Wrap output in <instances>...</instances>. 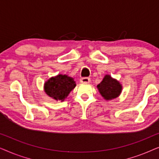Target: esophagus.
Wrapping results in <instances>:
<instances>
[{
    "label": "esophagus",
    "mask_w": 159,
    "mask_h": 159,
    "mask_svg": "<svg viewBox=\"0 0 159 159\" xmlns=\"http://www.w3.org/2000/svg\"><path fill=\"white\" fill-rule=\"evenodd\" d=\"M80 82L82 83H89L90 82V79L88 77H82L80 79Z\"/></svg>",
    "instance_id": "1"
}]
</instances>
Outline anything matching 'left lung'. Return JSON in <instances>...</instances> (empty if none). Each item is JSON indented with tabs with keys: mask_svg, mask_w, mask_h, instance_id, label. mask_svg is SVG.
I'll return each mask as SVG.
<instances>
[{
	"mask_svg": "<svg viewBox=\"0 0 159 159\" xmlns=\"http://www.w3.org/2000/svg\"><path fill=\"white\" fill-rule=\"evenodd\" d=\"M100 94L106 101H111L118 98L122 91V85L118 80L110 75H106L101 83L97 85Z\"/></svg>",
	"mask_w": 159,
	"mask_h": 159,
	"instance_id": "1",
	"label": "left lung"
}]
</instances>
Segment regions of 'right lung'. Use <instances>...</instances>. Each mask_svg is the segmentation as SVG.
<instances>
[{
	"label": "right lung",
	"mask_w": 159,
	"mask_h": 159,
	"mask_svg": "<svg viewBox=\"0 0 159 159\" xmlns=\"http://www.w3.org/2000/svg\"><path fill=\"white\" fill-rule=\"evenodd\" d=\"M76 87L74 78L66 75L58 74L49 78L44 83V92L56 101H64Z\"/></svg>",
	"instance_id": "1"
}]
</instances>
